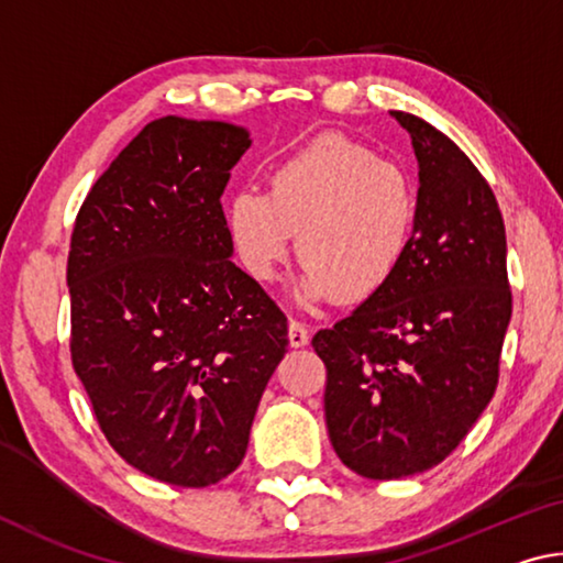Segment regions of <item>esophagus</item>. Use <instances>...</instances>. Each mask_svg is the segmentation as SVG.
<instances>
[{"instance_id":"esophagus-1","label":"esophagus","mask_w":563,"mask_h":563,"mask_svg":"<svg viewBox=\"0 0 563 563\" xmlns=\"http://www.w3.org/2000/svg\"><path fill=\"white\" fill-rule=\"evenodd\" d=\"M288 340H290V345L292 347H305L310 342V330L302 325V322H298V320H290V325H288Z\"/></svg>"}]
</instances>
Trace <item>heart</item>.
Instances as JSON below:
<instances>
[{
	"instance_id": "b5f03b06",
	"label": "heart",
	"mask_w": 563,
	"mask_h": 563,
	"mask_svg": "<svg viewBox=\"0 0 563 563\" xmlns=\"http://www.w3.org/2000/svg\"><path fill=\"white\" fill-rule=\"evenodd\" d=\"M417 223L412 174L340 133L275 161L268 194L238 188L225 201L228 235L253 278H273L298 233L292 295L305 308L335 292L365 300L383 290L412 251Z\"/></svg>"
}]
</instances>
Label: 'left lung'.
<instances>
[{
  "mask_svg": "<svg viewBox=\"0 0 563 563\" xmlns=\"http://www.w3.org/2000/svg\"><path fill=\"white\" fill-rule=\"evenodd\" d=\"M419 164L412 251L383 290L312 338L325 362V422L342 464L367 479L432 470L499 383L511 318L497 198L464 151L393 111Z\"/></svg>",
  "mask_w": 563,
  "mask_h": 563,
  "instance_id": "1",
  "label": "left lung"
}]
</instances>
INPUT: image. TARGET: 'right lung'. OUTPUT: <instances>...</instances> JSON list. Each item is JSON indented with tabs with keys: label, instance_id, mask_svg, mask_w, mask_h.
<instances>
[{
	"label": "right lung",
	"instance_id": "right-lung-1",
	"mask_svg": "<svg viewBox=\"0 0 563 563\" xmlns=\"http://www.w3.org/2000/svg\"><path fill=\"white\" fill-rule=\"evenodd\" d=\"M243 126L164 117L111 161L71 233V362L109 444L174 487L247 450L288 320L231 261L221 196Z\"/></svg>",
	"mask_w": 563,
	"mask_h": 563
}]
</instances>
